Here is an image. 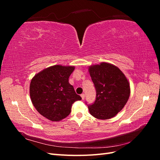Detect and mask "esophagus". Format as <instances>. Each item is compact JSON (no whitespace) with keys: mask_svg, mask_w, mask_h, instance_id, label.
Wrapping results in <instances>:
<instances>
[{"mask_svg":"<svg viewBox=\"0 0 160 160\" xmlns=\"http://www.w3.org/2000/svg\"><path fill=\"white\" fill-rule=\"evenodd\" d=\"M81 98H82V99H85V94L84 93H83V94H81Z\"/></svg>","mask_w":160,"mask_h":160,"instance_id":"1","label":"esophagus"}]
</instances>
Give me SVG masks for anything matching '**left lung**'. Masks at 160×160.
Segmentation results:
<instances>
[{"label": "left lung", "mask_w": 160, "mask_h": 160, "mask_svg": "<svg viewBox=\"0 0 160 160\" xmlns=\"http://www.w3.org/2000/svg\"><path fill=\"white\" fill-rule=\"evenodd\" d=\"M89 71L96 90L95 102L88 105L89 113L99 119L114 117L129 98L130 86L126 77L118 67L104 62L90 66Z\"/></svg>", "instance_id": "8db88e82"}]
</instances>
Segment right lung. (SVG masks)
Listing matches in <instances>:
<instances>
[{
  "mask_svg": "<svg viewBox=\"0 0 160 160\" xmlns=\"http://www.w3.org/2000/svg\"><path fill=\"white\" fill-rule=\"evenodd\" d=\"M75 67L54 65L35 75L31 81L30 96L34 107L43 117L52 122L65 118L75 101L81 99L69 78Z\"/></svg>",
  "mask_w": 160,
  "mask_h": 160,
  "instance_id": "obj_1",
  "label": "right lung"
}]
</instances>
